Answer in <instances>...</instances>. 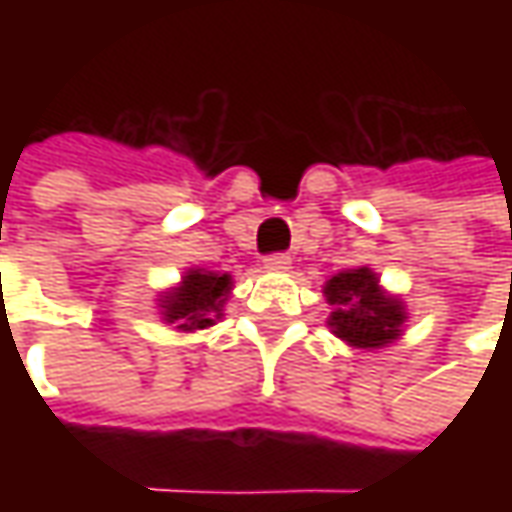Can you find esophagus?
Wrapping results in <instances>:
<instances>
[{
	"instance_id": "esophagus-1",
	"label": "esophagus",
	"mask_w": 512,
	"mask_h": 512,
	"mask_svg": "<svg viewBox=\"0 0 512 512\" xmlns=\"http://www.w3.org/2000/svg\"><path fill=\"white\" fill-rule=\"evenodd\" d=\"M267 270H287L290 267V256L285 253H273V256H267L265 259Z\"/></svg>"
}]
</instances>
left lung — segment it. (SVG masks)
<instances>
[{
	"instance_id": "left-lung-1",
	"label": "left lung",
	"mask_w": 512,
	"mask_h": 512,
	"mask_svg": "<svg viewBox=\"0 0 512 512\" xmlns=\"http://www.w3.org/2000/svg\"><path fill=\"white\" fill-rule=\"evenodd\" d=\"M333 313L327 319L330 330L350 347L376 350L402 336L404 305L379 287V276L370 267L342 270L325 285Z\"/></svg>"
}]
</instances>
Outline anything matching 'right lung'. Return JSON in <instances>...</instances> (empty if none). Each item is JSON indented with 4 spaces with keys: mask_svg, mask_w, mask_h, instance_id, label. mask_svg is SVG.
Returning a JSON list of instances; mask_svg holds the SVG:
<instances>
[{
    "mask_svg": "<svg viewBox=\"0 0 512 512\" xmlns=\"http://www.w3.org/2000/svg\"><path fill=\"white\" fill-rule=\"evenodd\" d=\"M230 290H233V279L227 273L193 267L182 276V285L168 290L159 299L162 319L185 333L210 327L216 319H222V307Z\"/></svg>",
    "mask_w": 512,
    "mask_h": 512,
    "instance_id": "add662e5",
    "label": "right lung"
}]
</instances>
